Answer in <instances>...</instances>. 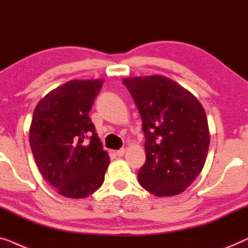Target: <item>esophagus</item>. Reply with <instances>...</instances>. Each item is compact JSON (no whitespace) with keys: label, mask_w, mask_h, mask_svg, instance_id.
I'll return each instance as SVG.
<instances>
[{"label":"esophagus","mask_w":248,"mask_h":248,"mask_svg":"<svg viewBox=\"0 0 248 248\" xmlns=\"http://www.w3.org/2000/svg\"><path fill=\"white\" fill-rule=\"evenodd\" d=\"M124 153H125V149L124 148H120L119 151L116 152V154H117V156H119V157H120V156H124Z\"/></svg>","instance_id":"34e87169"}]
</instances>
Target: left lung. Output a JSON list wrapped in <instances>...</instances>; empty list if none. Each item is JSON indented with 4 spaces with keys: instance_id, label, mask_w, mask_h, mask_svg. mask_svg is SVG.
<instances>
[{
    "instance_id": "obj_1",
    "label": "left lung",
    "mask_w": 248,
    "mask_h": 248,
    "mask_svg": "<svg viewBox=\"0 0 248 248\" xmlns=\"http://www.w3.org/2000/svg\"><path fill=\"white\" fill-rule=\"evenodd\" d=\"M142 120L146 162L140 186L157 197L183 192L203 169L210 135L197 97L165 76L124 78Z\"/></svg>"
}]
</instances>
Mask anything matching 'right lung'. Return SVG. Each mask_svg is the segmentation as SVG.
<instances>
[{
	"mask_svg": "<svg viewBox=\"0 0 248 248\" xmlns=\"http://www.w3.org/2000/svg\"><path fill=\"white\" fill-rule=\"evenodd\" d=\"M102 79H74L37 104L30 147L43 176L59 194L82 199L99 189L110 157L89 117Z\"/></svg>",
	"mask_w": 248,
	"mask_h": 248,
	"instance_id": "right-lung-1",
	"label": "right lung"
}]
</instances>
